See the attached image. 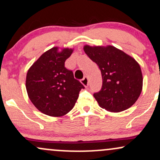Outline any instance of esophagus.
Returning a JSON list of instances; mask_svg holds the SVG:
<instances>
[{
	"mask_svg": "<svg viewBox=\"0 0 160 160\" xmlns=\"http://www.w3.org/2000/svg\"><path fill=\"white\" fill-rule=\"evenodd\" d=\"M81 82L83 86H85L86 87H87L88 85H89V80H88L87 77H85L81 80Z\"/></svg>",
	"mask_w": 160,
	"mask_h": 160,
	"instance_id": "esophagus-1",
	"label": "esophagus"
}]
</instances>
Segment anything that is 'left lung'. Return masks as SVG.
<instances>
[{
    "label": "left lung",
    "instance_id": "left-lung-1",
    "mask_svg": "<svg viewBox=\"0 0 160 160\" xmlns=\"http://www.w3.org/2000/svg\"><path fill=\"white\" fill-rule=\"evenodd\" d=\"M84 52L97 64L102 87L94 93L98 105L110 112H120L135 103L143 86L140 65L135 58L113 46L83 47Z\"/></svg>",
    "mask_w": 160,
    "mask_h": 160
}]
</instances>
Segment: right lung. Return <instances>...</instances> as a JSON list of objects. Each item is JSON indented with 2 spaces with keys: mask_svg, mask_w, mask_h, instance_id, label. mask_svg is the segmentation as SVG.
I'll use <instances>...</instances> for the list:
<instances>
[{
  "mask_svg": "<svg viewBox=\"0 0 160 160\" xmlns=\"http://www.w3.org/2000/svg\"><path fill=\"white\" fill-rule=\"evenodd\" d=\"M73 49L52 47L31 66L25 86L29 98L40 112L50 117H62L72 110L84 86L74 77L65 62Z\"/></svg>",
  "mask_w": 160,
  "mask_h": 160,
  "instance_id": "1",
  "label": "right lung"
}]
</instances>
